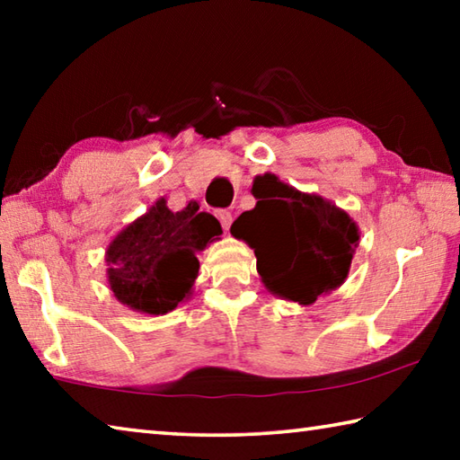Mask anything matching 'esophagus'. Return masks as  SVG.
Segmentation results:
<instances>
[{
	"label": "esophagus",
	"instance_id": "1",
	"mask_svg": "<svg viewBox=\"0 0 460 460\" xmlns=\"http://www.w3.org/2000/svg\"><path fill=\"white\" fill-rule=\"evenodd\" d=\"M217 219L221 221V227L225 231H227L231 227V223H233V217H231L229 211H219V213H217Z\"/></svg>",
	"mask_w": 460,
	"mask_h": 460
}]
</instances>
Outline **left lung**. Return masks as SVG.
Wrapping results in <instances>:
<instances>
[{"label":"left lung","mask_w":460,"mask_h":460,"mask_svg":"<svg viewBox=\"0 0 460 460\" xmlns=\"http://www.w3.org/2000/svg\"><path fill=\"white\" fill-rule=\"evenodd\" d=\"M252 192L258 202L237 217L231 235L253 249L263 286L300 306L342 286L361 237L349 213L271 172L255 176Z\"/></svg>","instance_id":"8db88e82"}]
</instances>
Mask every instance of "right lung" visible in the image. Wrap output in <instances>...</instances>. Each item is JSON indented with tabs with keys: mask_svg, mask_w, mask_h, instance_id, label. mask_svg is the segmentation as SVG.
<instances>
[{
	"mask_svg": "<svg viewBox=\"0 0 460 460\" xmlns=\"http://www.w3.org/2000/svg\"><path fill=\"white\" fill-rule=\"evenodd\" d=\"M219 221L197 205L170 211L158 199L126 225L107 252V282L115 298L136 313L160 316L189 300L199 276L197 253L221 239Z\"/></svg>",
	"mask_w": 460,
	"mask_h": 460,
	"instance_id": "1",
	"label": "right lung"
}]
</instances>
